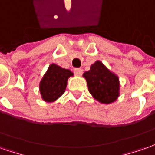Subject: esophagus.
Returning a JSON list of instances; mask_svg holds the SVG:
<instances>
[{"mask_svg":"<svg viewBox=\"0 0 155 155\" xmlns=\"http://www.w3.org/2000/svg\"><path fill=\"white\" fill-rule=\"evenodd\" d=\"M74 73L77 76H81L83 73V70L81 69H74Z\"/></svg>","mask_w":155,"mask_h":155,"instance_id":"34e87169","label":"esophagus"}]
</instances>
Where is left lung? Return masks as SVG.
I'll return each mask as SVG.
<instances>
[{
	"mask_svg": "<svg viewBox=\"0 0 155 155\" xmlns=\"http://www.w3.org/2000/svg\"><path fill=\"white\" fill-rule=\"evenodd\" d=\"M88 89L96 100L103 104H110L119 96V79L111 73L100 61L91 66L89 71L83 74Z\"/></svg>",
	"mask_w": 155,
	"mask_h": 155,
	"instance_id": "1",
	"label": "left lung"
}]
</instances>
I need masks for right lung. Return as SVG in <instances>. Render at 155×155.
I'll list each match as a JSON object with an SVG mask.
<instances>
[{
	"mask_svg": "<svg viewBox=\"0 0 155 155\" xmlns=\"http://www.w3.org/2000/svg\"><path fill=\"white\" fill-rule=\"evenodd\" d=\"M73 73L56 64H51L40 83V91L43 100L53 102L64 94L67 81Z\"/></svg>",
	"mask_w": 155,
	"mask_h": 155,
	"instance_id": "right-lung-1",
	"label": "right lung"
}]
</instances>
